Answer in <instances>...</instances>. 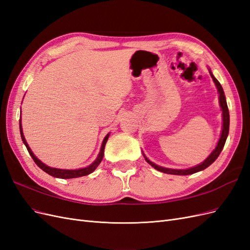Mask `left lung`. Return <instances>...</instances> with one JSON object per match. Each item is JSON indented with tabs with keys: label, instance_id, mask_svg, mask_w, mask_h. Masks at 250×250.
<instances>
[{
	"label": "left lung",
	"instance_id": "1",
	"mask_svg": "<svg viewBox=\"0 0 250 250\" xmlns=\"http://www.w3.org/2000/svg\"><path fill=\"white\" fill-rule=\"evenodd\" d=\"M210 76H211V78H213L215 84H216V86L218 88L219 102H220V106H221V109H222V116H223V128H222L220 140H219V142H218V145L216 146V148H215V150L213 151V152L209 154V156L202 164L196 166V167H194V168L187 169V170H174V169H167V168L160 167V166H157V165L153 164L152 162H150L148 158L145 155H144V156H145L146 162L148 164H150L151 166H152V167L154 169H156L157 171L163 172V173H167V174H174V175H188V174H193V173H196V172H199L201 170L207 169L209 165H211L217 160V157L219 156V154L221 153V151H222V149L224 147V144L226 142V139H228V135H229V112L228 103H226V99H225L224 92H223V88H222L221 84L214 77V75L211 74V73H210Z\"/></svg>",
	"mask_w": 250,
	"mask_h": 250
}]
</instances>
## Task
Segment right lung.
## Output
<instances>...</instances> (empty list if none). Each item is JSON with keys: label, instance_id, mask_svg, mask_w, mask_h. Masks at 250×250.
I'll use <instances>...</instances> for the list:
<instances>
[{"label": "right lung", "instance_id": "right-lung-1", "mask_svg": "<svg viewBox=\"0 0 250 250\" xmlns=\"http://www.w3.org/2000/svg\"><path fill=\"white\" fill-rule=\"evenodd\" d=\"M20 131H21V137L22 143L25 144V146H26V148H27V150H28V152H29L30 155H31V157L33 158L34 163H35L37 166H39V167H40L42 171L48 173L49 175L57 177V178H76V177H81V176L88 175V174L94 172V171L96 170V168L98 167V166H99V164L101 163V161H102L103 155H104L105 144H106V142H107V140H108V137H109V134H107L106 137L104 138L99 155H98L97 160H96L92 165L88 166V167L83 168V169H78V170H62V169H55V168L48 167V166L42 164V163L39 160V158H37V157L33 154L31 149H30L29 146H28V144H27V142H26V140H25L24 134H22V129H21V120H20Z\"/></svg>", "mask_w": 250, "mask_h": 250}]
</instances>
